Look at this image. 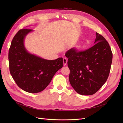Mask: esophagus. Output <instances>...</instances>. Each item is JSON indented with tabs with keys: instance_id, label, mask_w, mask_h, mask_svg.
Instances as JSON below:
<instances>
[{
	"instance_id": "34e87169",
	"label": "esophagus",
	"mask_w": 123,
	"mask_h": 123,
	"mask_svg": "<svg viewBox=\"0 0 123 123\" xmlns=\"http://www.w3.org/2000/svg\"><path fill=\"white\" fill-rule=\"evenodd\" d=\"M67 62H68L67 58L66 57H63V62H64V66H66L67 65Z\"/></svg>"
}]
</instances>
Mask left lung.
Segmentation results:
<instances>
[{
    "label": "left lung",
    "instance_id": "obj_1",
    "mask_svg": "<svg viewBox=\"0 0 123 123\" xmlns=\"http://www.w3.org/2000/svg\"><path fill=\"white\" fill-rule=\"evenodd\" d=\"M93 46L78 51L74 48L66 52L70 69L69 81L78 93L94 94L106 83L110 71L112 53L108 43L96 33Z\"/></svg>",
    "mask_w": 123,
    "mask_h": 123
}]
</instances>
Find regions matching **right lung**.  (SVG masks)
<instances>
[{"mask_svg": "<svg viewBox=\"0 0 123 123\" xmlns=\"http://www.w3.org/2000/svg\"><path fill=\"white\" fill-rule=\"evenodd\" d=\"M32 30L23 29L14 36L9 51L10 72L17 86L23 90L36 93L50 84L63 66L62 57L47 60L29 53L24 46L25 36Z\"/></svg>", "mask_w": 123, "mask_h": 123, "instance_id": "right-lung-1", "label": "right lung"}]
</instances>
